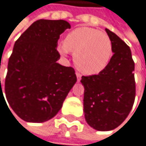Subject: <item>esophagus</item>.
<instances>
[{
    "label": "esophagus",
    "mask_w": 146,
    "mask_h": 146,
    "mask_svg": "<svg viewBox=\"0 0 146 146\" xmlns=\"http://www.w3.org/2000/svg\"><path fill=\"white\" fill-rule=\"evenodd\" d=\"M76 76H77V80H78V81H80V78H81V74H80V72H76Z\"/></svg>",
    "instance_id": "obj_1"
}]
</instances>
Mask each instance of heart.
Wrapping results in <instances>:
<instances>
[{"label":"heart","mask_w":146,"mask_h":146,"mask_svg":"<svg viewBox=\"0 0 146 146\" xmlns=\"http://www.w3.org/2000/svg\"><path fill=\"white\" fill-rule=\"evenodd\" d=\"M58 52L67 55L74 53L76 67L85 74H96L108 66L112 57L110 36L98 30L80 27L66 35L65 43L58 45Z\"/></svg>","instance_id":"obj_1"}]
</instances>
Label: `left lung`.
<instances>
[{
  "instance_id": "8db88e82",
  "label": "left lung",
  "mask_w": 146,
  "mask_h": 146,
  "mask_svg": "<svg viewBox=\"0 0 146 146\" xmlns=\"http://www.w3.org/2000/svg\"><path fill=\"white\" fill-rule=\"evenodd\" d=\"M112 42L113 56L98 74L82 76L84 113L94 130L107 131L118 127L130 114L135 101V63L131 49L114 32L106 29Z\"/></svg>"
}]
</instances>
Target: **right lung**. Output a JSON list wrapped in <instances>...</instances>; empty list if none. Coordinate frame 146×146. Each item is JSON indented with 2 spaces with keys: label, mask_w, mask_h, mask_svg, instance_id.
<instances>
[{
  "label": "right lung",
  "mask_w": 146,
  "mask_h": 146,
  "mask_svg": "<svg viewBox=\"0 0 146 146\" xmlns=\"http://www.w3.org/2000/svg\"><path fill=\"white\" fill-rule=\"evenodd\" d=\"M70 28L64 20L40 19L15 43L5 78V94L16 115L26 122L43 123L55 116L77 81L74 68L57 63L59 36Z\"/></svg>",
  "instance_id": "obj_1"
}]
</instances>
